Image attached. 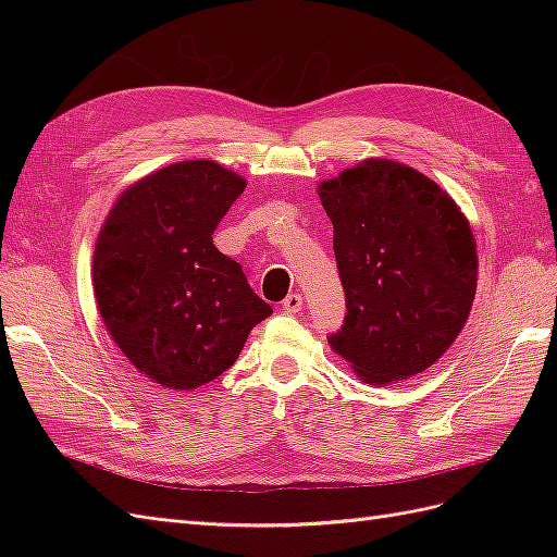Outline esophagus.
Listing matches in <instances>:
<instances>
[{
	"mask_svg": "<svg viewBox=\"0 0 557 557\" xmlns=\"http://www.w3.org/2000/svg\"><path fill=\"white\" fill-rule=\"evenodd\" d=\"M281 307H283L285 313H299L301 307H305V297H301L299 293H293L281 301Z\"/></svg>",
	"mask_w": 557,
	"mask_h": 557,
	"instance_id": "1",
	"label": "esophagus"
}]
</instances>
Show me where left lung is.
Returning <instances> with one entry per match:
<instances>
[{
	"label": "left lung",
	"instance_id": "1",
	"mask_svg": "<svg viewBox=\"0 0 557 557\" xmlns=\"http://www.w3.org/2000/svg\"><path fill=\"white\" fill-rule=\"evenodd\" d=\"M346 295L332 348L367 383L425 372L460 334L476 293V242L428 176L364 160L320 185Z\"/></svg>",
	"mask_w": 557,
	"mask_h": 557
}]
</instances>
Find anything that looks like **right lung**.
Masks as SVG:
<instances>
[{"label": "right lung", "instance_id": "obj_1", "mask_svg": "<svg viewBox=\"0 0 557 557\" xmlns=\"http://www.w3.org/2000/svg\"><path fill=\"white\" fill-rule=\"evenodd\" d=\"M246 181L190 160L134 183L111 209L92 258L99 313L141 374L193 391L234 364L272 307L237 260L213 246Z\"/></svg>", "mask_w": 557, "mask_h": 557}]
</instances>
